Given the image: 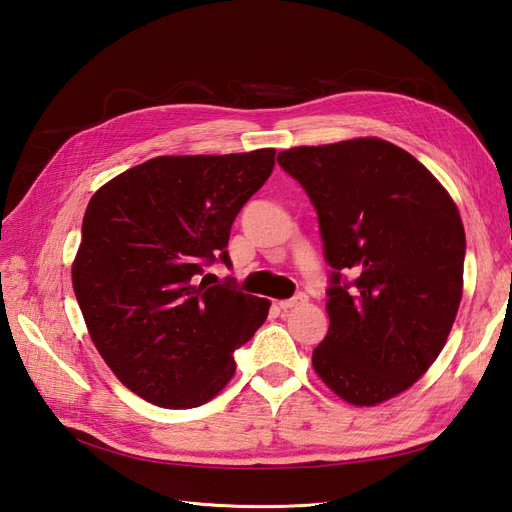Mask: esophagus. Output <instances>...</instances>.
<instances>
[{
	"label": "esophagus",
	"mask_w": 512,
	"mask_h": 512,
	"mask_svg": "<svg viewBox=\"0 0 512 512\" xmlns=\"http://www.w3.org/2000/svg\"><path fill=\"white\" fill-rule=\"evenodd\" d=\"M305 301H307L305 294H297V297L286 299V301H280V307H282V309H292V307H299V305H303Z\"/></svg>",
	"instance_id": "obj_1"
}]
</instances>
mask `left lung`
<instances>
[{
    "mask_svg": "<svg viewBox=\"0 0 512 512\" xmlns=\"http://www.w3.org/2000/svg\"><path fill=\"white\" fill-rule=\"evenodd\" d=\"M277 164L312 200L333 269L316 374L348 404H382L425 374L451 333L466 258L457 205L382 138L294 147Z\"/></svg>",
    "mask_w": 512,
    "mask_h": 512,
    "instance_id": "obj_1",
    "label": "left lung"
}]
</instances>
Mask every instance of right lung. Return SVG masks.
Listing matches in <instances>:
<instances>
[{"label": "right lung", "mask_w": 512, "mask_h": 512, "mask_svg": "<svg viewBox=\"0 0 512 512\" xmlns=\"http://www.w3.org/2000/svg\"><path fill=\"white\" fill-rule=\"evenodd\" d=\"M273 166L275 149L160 156L91 196L74 294L106 365L149 404H207L265 322L267 299L200 275L215 260L230 265V226Z\"/></svg>", "instance_id": "add662e5"}]
</instances>
